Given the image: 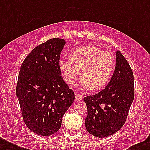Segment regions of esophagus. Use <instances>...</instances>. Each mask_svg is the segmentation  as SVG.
Returning a JSON list of instances; mask_svg holds the SVG:
<instances>
[{
	"label": "esophagus",
	"instance_id": "34e87169",
	"mask_svg": "<svg viewBox=\"0 0 150 150\" xmlns=\"http://www.w3.org/2000/svg\"><path fill=\"white\" fill-rule=\"evenodd\" d=\"M75 100H77V101H79V100H81L82 99V95H80V94H79V93H75Z\"/></svg>",
	"mask_w": 150,
	"mask_h": 150
}]
</instances>
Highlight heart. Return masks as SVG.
<instances>
[{"instance_id": "obj_1", "label": "heart", "mask_w": 150, "mask_h": 150, "mask_svg": "<svg viewBox=\"0 0 150 150\" xmlns=\"http://www.w3.org/2000/svg\"><path fill=\"white\" fill-rule=\"evenodd\" d=\"M114 57L95 46H82L70 54V58H61L59 70L64 81L71 84L79 75L76 87L80 89L99 90L109 82L114 68Z\"/></svg>"}]
</instances>
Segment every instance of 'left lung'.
Here are the masks:
<instances>
[{
	"mask_svg": "<svg viewBox=\"0 0 150 150\" xmlns=\"http://www.w3.org/2000/svg\"><path fill=\"white\" fill-rule=\"evenodd\" d=\"M116 57L115 71L106 88L84 98L88 111L85 125L98 138L107 137L121 129L135 96L132 70L119 50Z\"/></svg>",
	"mask_w": 150,
	"mask_h": 150,
	"instance_id": "obj_1",
	"label": "left lung"
}]
</instances>
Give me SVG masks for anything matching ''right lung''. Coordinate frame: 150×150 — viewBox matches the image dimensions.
<instances>
[{
  "label": "right lung",
  "mask_w": 150,
  "mask_h": 150,
  "mask_svg": "<svg viewBox=\"0 0 150 150\" xmlns=\"http://www.w3.org/2000/svg\"><path fill=\"white\" fill-rule=\"evenodd\" d=\"M65 44L54 38L41 43L23 61L16 95L23 121L37 135L47 136L60 129L62 117L75 100V93L62 79L58 61Z\"/></svg>",
  "instance_id": "add662e5"
}]
</instances>
